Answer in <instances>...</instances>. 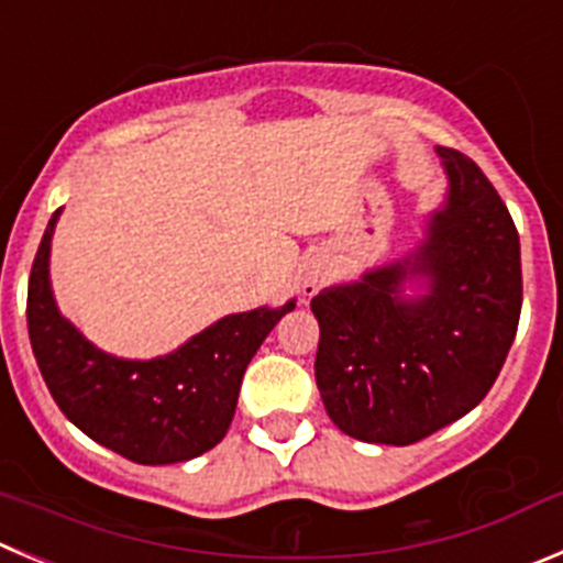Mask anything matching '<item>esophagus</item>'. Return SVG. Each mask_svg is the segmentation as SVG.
Instances as JSON below:
<instances>
[{"label": "esophagus", "instance_id": "34e87169", "mask_svg": "<svg viewBox=\"0 0 563 563\" xmlns=\"http://www.w3.org/2000/svg\"><path fill=\"white\" fill-rule=\"evenodd\" d=\"M328 280L330 266L324 264L322 257H317V261H311V264L306 266V272H302V294H306V297H313Z\"/></svg>", "mask_w": 563, "mask_h": 563}]
</instances>
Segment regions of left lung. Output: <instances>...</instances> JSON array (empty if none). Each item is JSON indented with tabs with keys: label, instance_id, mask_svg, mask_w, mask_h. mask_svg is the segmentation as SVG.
Listing matches in <instances>:
<instances>
[{
	"label": "left lung",
	"instance_id": "obj_1",
	"mask_svg": "<svg viewBox=\"0 0 563 563\" xmlns=\"http://www.w3.org/2000/svg\"><path fill=\"white\" fill-rule=\"evenodd\" d=\"M448 191L417 244L311 299L317 386L341 433L406 448L470 413L522 311L519 235L477 163L435 146Z\"/></svg>",
	"mask_w": 563,
	"mask_h": 563
}]
</instances>
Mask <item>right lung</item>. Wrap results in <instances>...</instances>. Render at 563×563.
<instances>
[{"label": "right lung", "instance_id": "1", "mask_svg": "<svg viewBox=\"0 0 563 563\" xmlns=\"http://www.w3.org/2000/svg\"><path fill=\"white\" fill-rule=\"evenodd\" d=\"M60 213L46 224L27 288L30 344L60 411L88 439L135 464H180L213 450L233 422L246 366L297 299L228 313L155 358L104 353L63 317L52 291Z\"/></svg>", "mask_w": 563, "mask_h": 563}]
</instances>
